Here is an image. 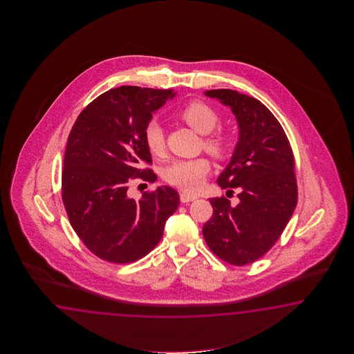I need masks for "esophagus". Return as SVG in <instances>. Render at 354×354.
Instances as JSON below:
<instances>
[{"label": "esophagus", "instance_id": "1", "mask_svg": "<svg viewBox=\"0 0 354 354\" xmlns=\"http://www.w3.org/2000/svg\"><path fill=\"white\" fill-rule=\"evenodd\" d=\"M180 203H187L194 201L197 197L195 195H189V194H186V192H182L180 195Z\"/></svg>", "mask_w": 354, "mask_h": 354}]
</instances>
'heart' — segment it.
Returning a JSON list of instances; mask_svg holds the SVG:
<instances>
[{"instance_id":"heart-1","label":"heart","mask_w":354,"mask_h":354,"mask_svg":"<svg viewBox=\"0 0 354 354\" xmlns=\"http://www.w3.org/2000/svg\"><path fill=\"white\" fill-rule=\"evenodd\" d=\"M178 118L198 134L206 133L203 148L215 158L225 157L229 149V139L221 131H211L220 121L218 111L201 100H192L183 106ZM144 143L154 157H163L166 151V136L162 127L156 120L151 121L144 129ZM210 172V163L206 158L180 159L166 167L163 178L167 183L180 188L185 192H196L201 188L203 180Z\"/></svg>"}]
</instances>
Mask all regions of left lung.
Masks as SVG:
<instances>
[{"label":"left lung","instance_id":"obj_1","mask_svg":"<svg viewBox=\"0 0 354 354\" xmlns=\"http://www.w3.org/2000/svg\"><path fill=\"white\" fill-rule=\"evenodd\" d=\"M205 95L229 106L238 121L239 140L218 185L241 191L236 206L224 196L210 198L214 214L203 238L220 259L245 266L276 244L294 214V153L279 120L259 100L224 88Z\"/></svg>","mask_w":354,"mask_h":354}]
</instances>
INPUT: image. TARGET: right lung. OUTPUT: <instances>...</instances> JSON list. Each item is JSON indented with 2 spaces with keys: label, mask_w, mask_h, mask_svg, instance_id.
Instances as JSON below:
<instances>
[{
  "label": "right lung",
  "mask_w": 354,
  "mask_h": 354,
  "mask_svg": "<svg viewBox=\"0 0 354 354\" xmlns=\"http://www.w3.org/2000/svg\"><path fill=\"white\" fill-rule=\"evenodd\" d=\"M174 90L121 86L106 91L78 115L68 136L62 200L83 244L111 263H131L162 239L165 224L180 203L178 192L162 186L128 196L131 180L154 182L157 174L144 143L153 113Z\"/></svg>",
  "instance_id": "right-lung-1"
}]
</instances>
